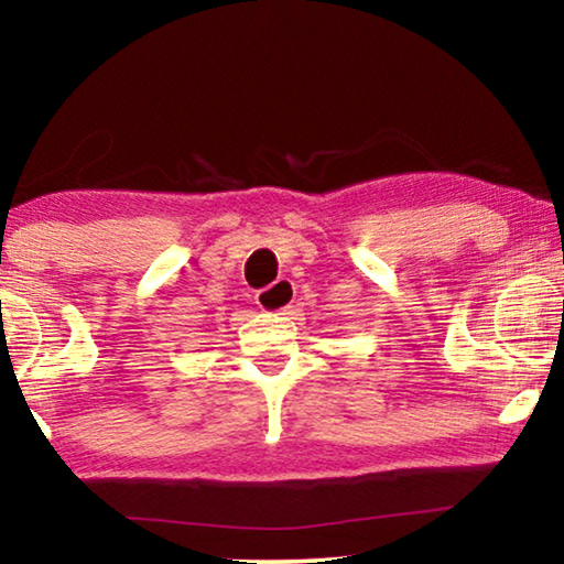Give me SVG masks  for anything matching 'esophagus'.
Returning <instances> with one entry per match:
<instances>
[{"mask_svg":"<svg viewBox=\"0 0 564 564\" xmlns=\"http://www.w3.org/2000/svg\"><path fill=\"white\" fill-rule=\"evenodd\" d=\"M295 301V289L291 281H275L269 289H263L256 293V305L265 313H283L291 311V305Z\"/></svg>","mask_w":564,"mask_h":564,"instance_id":"1","label":"esophagus"}]
</instances>
